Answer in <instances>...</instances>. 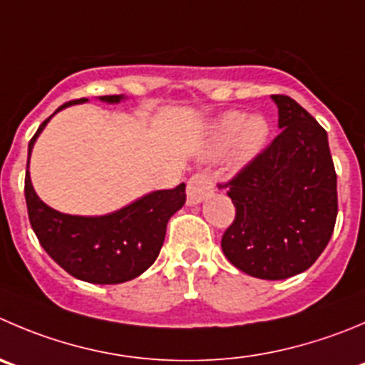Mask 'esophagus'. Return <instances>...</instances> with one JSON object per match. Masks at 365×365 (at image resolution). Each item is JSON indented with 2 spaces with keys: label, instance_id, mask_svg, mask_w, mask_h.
Returning <instances> with one entry per match:
<instances>
[{
  "label": "esophagus",
  "instance_id": "1",
  "mask_svg": "<svg viewBox=\"0 0 365 365\" xmlns=\"http://www.w3.org/2000/svg\"><path fill=\"white\" fill-rule=\"evenodd\" d=\"M213 190H215V180L211 179L206 172L193 173V175L188 179V185H186L188 202L190 204L200 202V200L206 199Z\"/></svg>",
  "mask_w": 365,
  "mask_h": 365
}]
</instances>
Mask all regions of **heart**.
<instances>
[{
  "instance_id": "b5f03b06",
  "label": "heart",
  "mask_w": 365,
  "mask_h": 365,
  "mask_svg": "<svg viewBox=\"0 0 365 365\" xmlns=\"http://www.w3.org/2000/svg\"><path fill=\"white\" fill-rule=\"evenodd\" d=\"M269 136V121L263 116L247 118L240 110H229L215 125V148L224 150L232 143V161L244 165L265 148Z\"/></svg>"
}]
</instances>
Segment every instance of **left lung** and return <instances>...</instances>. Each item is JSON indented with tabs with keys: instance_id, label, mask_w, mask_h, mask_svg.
I'll list each match as a JSON object with an SVG mask.
<instances>
[{
	"instance_id": "8db88e82",
	"label": "left lung",
	"mask_w": 365,
	"mask_h": 365,
	"mask_svg": "<svg viewBox=\"0 0 365 365\" xmlns=\"http://www.w3.org/2000/svg\"><path fill=\"white\" fill-rule=\"evenodd\" d=\"M272 100L281 133L222 185L235 204L222 251L259 279L310 269L331 238L339 211L328 134L290 96Z\"/></svg>"
}]
</instances>
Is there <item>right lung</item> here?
Segmentation results:
<instances>
[{
  "label": "right lung",
  "instance_id": "1",
  "mask_svg": "<svg viewBox=\"0 0 365 365\" xmlns=\"http://www.w3.org/2000/svg\"><path fill=\"white\" fill-rule=\"evenodd\" d=\"M100 100L114 103L120 102L121 96L107 95L100 96ZM84 102L88 100H73L57 110ZM50 118L41 123L30 140L29 161L36 138ZM24 199L37 240L66 272L88 283L116 284L134 279L155 262L170 217L185 206L186 190L185 185H179L173 190L148 193L106 217H73L51 210L37 197L26 170Z\"/></svg>",
  "mask_w": 365,
  "mask_h": 365
}]
</instances>
